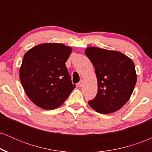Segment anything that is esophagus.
Here are the masks:
<instances>
[{
    "instance_id": "obj_1",
    "label": "esophagus",
    "mask_w": 152,
    "mask_h": 152,
    "mask_svg": "<svg viewBox=\"0 0 152 152\" xmlns=\"http://www.w3.org/2000/svg\"><path fill=\"white\" fill-rule=\"evenodd\" d=\"M78 87H81L82 86H83V81H80L79 82H78Z\"/></svg>"
}]
</instances>
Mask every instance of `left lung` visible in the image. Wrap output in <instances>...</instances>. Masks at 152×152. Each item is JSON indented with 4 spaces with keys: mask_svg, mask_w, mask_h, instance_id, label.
<instances>
[{
    "mask_svg": "<svg viewBox=\"0 0 152 152\" xmlns=\"http://www.w3.org/2000/svg\"><path fill=\"white\" fill-rule=\"evenodd\" d=\"M95 69L98 92L88 102L98 113L111 114L123 107L130 99L137 83L133 61L116 50L88 47L85 50Z\"/></svg>",
    "mask_w": 152,
    "mask_h": 152,
    "instance_id": "8db88e82",
    "label": "left lung"
}]
</instances>
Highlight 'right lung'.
Returning a JSON list of instances; mask_svg holds the SVG:
<instances>
[{"mask_svg":"<svg viewBox=\"0 0 152 152\" xmlns=\"http://www.w3.org/2000/svg\"><path fill=\"white\" fill-rule=\"evenodd\" d=\"M71 51V47L62 43H46L33 47L24 55L19 71L20 82L38 107L58 108L76 87L65 65Z\"/></svg>","mask_w":152,"mask_h":152,"instance_id":"1","label":"right lung"}]
</instances>
